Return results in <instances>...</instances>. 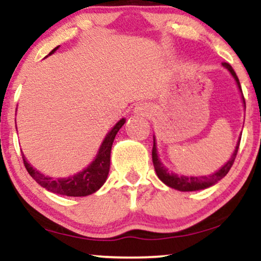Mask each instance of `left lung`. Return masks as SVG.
I'll list each match as a JSON object with an SVG mask.
<instances>
[{"label": "left lung", "instance_id": "1", "mask_svg": "<svg viewBox=\"0 0 261 261\" xmlns=\"http://www.w3.org/2000/svg\"><path fill=\"white\" fill-rule=\"evenodd\" d=\"M223 66H224V67H226L227 70L230 71V73H231L232 77L235 78L236 83H237V85H239V88L241 90L240 81H239V78H237V75L235 73V71H233V68L231 67V65L227 64V62H223ZM241 91H242V90H241ZM243 103H245V107H246L245 97H243ZM240 141H241V138L239 140V143H237L236 149H235V151H233L231 159L227 161V163L224 165L222 169H220L219 171H217L216 173L211 174V176H202V177H186V176H178V174H174V173H170L169 171H167L163 166V165H161L160 160L158 159L156 146H155V140H154L153 150H151V158H153V165H154L155 172H156L158 177L160 178V180H163V182L166 184V186H169L171 188H173V189H177L179 191H194V190L206 189V188L213 186V184H216L217 182H218V180H220L222 178L225 177L227 172L230 171V169H231L233 161H235V159H236L237 151H239Z\"/></svg>", "mask_w": 261, "mask_h": 261}]
</instances>
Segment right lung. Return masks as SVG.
I'll return each instance as SVG.
<instances>
[{"label":"right lung","instance_id":"obj_1","mask_svg":"<svg viewBox=\"0 0 261 261\" xmlns=\"http://www.w3.org/2000/svg\"><path fill=\"white\" fill-rule=\"evenodd\" d=\"M57 49L58 47L53 49L50 54L57 50ZM124 123L125 119H121L115 124V126L112 128L111 133L105 138L96 159L92 161V164H90L88 169L82 171L78 174H74V176L68 178H61V179H53L51 177H45L44 174L39 173L37 170H35L25 160V156L22 155L25 169L28 170L30 176L34 178L39 186L45 188L49 191H53V193L66 196L90 195V194L100 189L103 186V183L106 182L108 171H110L112 144H113L115 135L119 131V128L123 126Z\"/></svg>","mask_w":261,"mask_h":261}]
</instances>
